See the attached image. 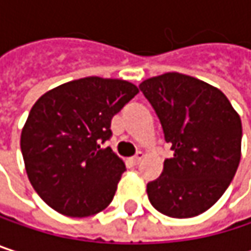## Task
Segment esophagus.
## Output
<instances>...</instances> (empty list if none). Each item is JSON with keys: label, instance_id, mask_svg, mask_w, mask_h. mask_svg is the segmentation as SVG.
<instances>
[{"label": "esophagus", "instance_id": "esophagus-1", "mask_svg": "<svg viewBox=\"0 0 251 251\" xmlns=\"http://www.w3.org/2000/svg\"><path fill=\"white\" fill-rule=\"evenodd\" d=\"M144 158V152L142 151H138L132 158H129V161H130V164L132 166H136V164H139L141 163V160Z\"/></svg>", "mask_w": 251, "mask_h": 251}]
</instances>
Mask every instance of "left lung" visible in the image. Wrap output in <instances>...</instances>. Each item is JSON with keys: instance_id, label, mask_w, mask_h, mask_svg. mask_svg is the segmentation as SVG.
<instances>
[{"instance_id": "obj_1", "label": "left lung", "mask_w": 251, "mask_h": 251, "mask_svg": "<svg viewBox=\"0 0 251 251\" xmlns=\"http://www.w3.org/2000/svg\"><path fill=\"white\" fill-rule=\"evenodd\" d=\"M173 157L147 184L151 205L172 218L208 211L226 190L241 158V119L226 94L195 76L166 73L139 84Z\"/></svg>"}]
</instances>
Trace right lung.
I'll return each instance as SVG.
<instances>
[{"label": "right lung", "instance_id": "1", "mask_svg": "<svg viewBox=\"0 0 251 251\" xmlns=\"http://www.w3.org/2000/svg\"><path fill=\"white\" fill-rule=\"evenodd\" d=\"M138 93L125 79L85 76L33 104L20 147L31 186L52 209L82 218L112 202L125 163L101 144L112 136V118Z\"/></svg>", "mask_w": 251, "mask_h": 251}]
</instances>
